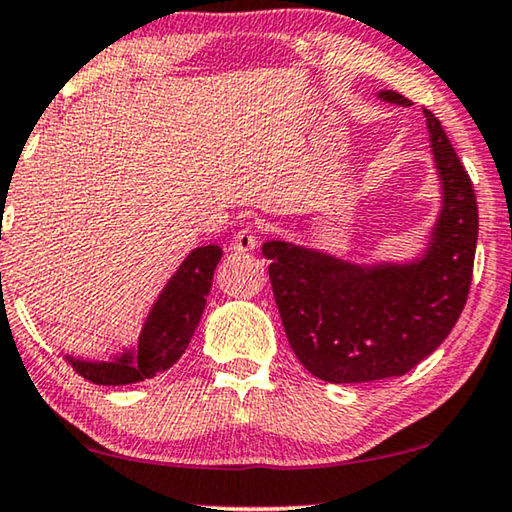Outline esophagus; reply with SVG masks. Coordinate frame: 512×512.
I'll use <instances>...</instances> for the list:
<instances>
[{"instance_id":"esophagus-1","label":"esophagus","mask_w":512,"mask_h":512,"mask_svg":"<svg viewBox=\"0 0 512 512\" xmlns=\"http://www.w3.org/2000/svg\"><path fill=\"white\" fill-rule=\"evenodd\" d=\"M232 246L236 253H248V250H255L259 246V230L253 223L241 225L239 230L234 232Z\"/></svg>"}]
</instances>
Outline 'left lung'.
<instances>
[{"mask_svg": "<svg viewBox=\"0 0 512 512\" xmlns=\"http://www.w3.org/2000/svg\"><path fill=\"white\" fill-rule=\"evenodd\" d=\"M379 96L409 103L395 91ZM423 112L444 209L421 262L361 269L285 241L262 246L289 345L310 375L331 384L404 375L448 338L467 303L478 241L474 183L441 121Z\"/></svg>", "mask_w": 512, "mask_h": 512, "instance_id": "1", "label": "left lung"}]
</instances>
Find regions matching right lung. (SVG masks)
I'll return each instance as SVG.
<instances>
[{"label": "right lung", "instance_id": "right-lung-1", "mask_svg": "<svg viewBox=\"0 0 512 512\" xmlns=\"http://www.w3.org/2000/svg\"><path fill=\"white\" fill-rule=\"evenodd\" d=\"M223 257L218 246L193 250L179 266L156 301L137 342V354H124L114 363H89L68 358L73 370L101 386H124L170 370L186 352L211 292L216 264Z\"/></svg>", "mask_w": 512, "mask_h": 512}]
</instances>
